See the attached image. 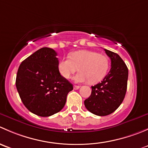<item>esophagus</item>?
I'll use <instances>...</instances> for the list:
<instances>
[{
	"label": "esophagus",
	"instance_id": "1",
	"mask_svg": "<svg viewBox=\"0 0 148 148\" xmlns=\"http://www.w3.org/2000/svg\"><path fill=\"white\" fill-rule=\"evenodd\" d=\"M80 88V86H77V85H74V89H79Z\"/></svg>",
	"mask_w": 148,
	"mask_h": 148
}]
</instances>
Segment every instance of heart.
<instances>
[{"label": "heart", "mask_w": 148, "mask_h": 148, "mask_svg": "<svg viewBox=\"0 0 148 148\" xmlns=\"http://www.w3.org/2000/svg\"><path fill=\"white\" fill-rule=\"evenodd\" d=\"M109 65V59L105 55L93 51L80 50L71 53L69 58L61 59L58 69L64 78L69 79L79 69L80 72L74 77V82L89 81L91 84H96L105 77Z\"/></svg>", "instance_id": "obj_1"}]
</instances>
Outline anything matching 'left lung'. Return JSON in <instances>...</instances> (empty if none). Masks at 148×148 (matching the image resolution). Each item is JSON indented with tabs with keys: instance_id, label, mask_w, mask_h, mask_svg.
I'll return each mask as SVG.
<instances>
[{
	"instance_id": "left-lung-1",
	"label": "left lung",
	"mask_w": 148,
	"mask_h": 148,
	"mask_svg": "<svg viewBox=\"0 0 148 148\" xmlns=\"http://www.w3.org/2000/svg\"><path fill=\"white\" fill-rule=\"evenodd\" d=\"M111 59L110 72L100 83L92 86L90 97L84 105L90 112L106 116L114 112L123 101L127 91L128 69L117 53L104 49Z\"/></svg>"
}]
</instances>
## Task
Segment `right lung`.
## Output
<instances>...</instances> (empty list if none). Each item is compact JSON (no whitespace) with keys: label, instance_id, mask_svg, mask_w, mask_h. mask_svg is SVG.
Listing matches in <instances>:
<instances>
[{"label":"right lung","instance_id":"right-lung-1","mask_svg":"<svg viewBox=\"0 0 148 148\" xmlns=\"http://www.w3.org/2000/svg\"><path fill=\"white\" fill-rule=\"evenodd\" d=\"M57 53L44 47L22 62L16 85L22 102L31 112L49 117L63 109L73 85L59 73Z\"/></svg>","mask_w":148,"mask_h":148}]
</instances>
